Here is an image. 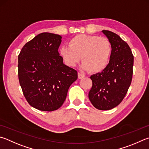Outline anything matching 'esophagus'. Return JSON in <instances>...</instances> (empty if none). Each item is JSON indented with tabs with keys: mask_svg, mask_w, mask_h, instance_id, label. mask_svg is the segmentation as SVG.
Returning <instances> with one entry per match:
<instances>
[{
	"mask_svg": "<svg viewBox=\"0 0 149 149\" xmlns=\"http://www.w3.org/2000/svg\"><path fill=\"white\" fill-rule=\"evenodd\" d=\"M84 77H85V75L82 74H81V73H78V78H79V79H83Z\"/></svg>",
	"mask_w": 149,
	"mask_h": 149,
	"instance_id": "34e87169",
	"label": "esophagus"
}]
</instances>
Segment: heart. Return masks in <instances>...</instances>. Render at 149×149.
<instances>
[{"instance_id": "1", "label": "heart", "mask_w": 149, "mask_h": 149, "mask_svg": "<svg viewBox=\"0 0 149 149\" xmlns=\"http://www.w3.org/2000/svg\"><path fill=\"white\" fill-rule=\"evenodd\" d=\"M111 52V45L107 38L86 34L72 38L68 46L63 45L59 49L60 56L67 65L75 66L81 58L82 68L91 73L100 72L106 68Z\"/></svg>"}]
</instances>
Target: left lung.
I'll return each mask as SVG.
<instances>
[{
    "label": "left lung",
    "mask_w": 149,
    "mask_h": 149,
    "mask_svg": "<svg viewBox=\"0 0 149 149\" xmlns=\"http://www.w3.org/2000/svg\"><path fill=\"white\" fill-rule=\"evenodd\" d=\"M102 32L111 45V55L106 68L90 77L93 86L88 98L96 109L109 110L123 101L130 86L134 56L128 44L118 35L105 30Z\"/></svg>",
    "instance_id": "obj_1"
}]
</instances>
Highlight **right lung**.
Masks as SVG:
<instances>
[{
	"label": "right lung",
	"mask_w": 149,
	"mask_h": 149,
	"mask_svg": "<svg viewBox=\"0 0 149 149\" xmlns=\"http://www.w3.org/2000/svg\"><path fill=\"white\" fill-rule=\"evenodd\" d=\"M58 34L43 32L23 47L18 56V77L29 104L44 111L62 106L77 72L63 63L58 52Z\"/></svg>",
	"instance_id": "right-lung-1"
}]
</instances>
